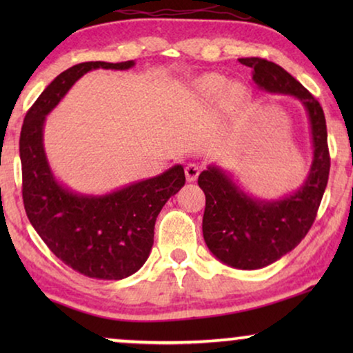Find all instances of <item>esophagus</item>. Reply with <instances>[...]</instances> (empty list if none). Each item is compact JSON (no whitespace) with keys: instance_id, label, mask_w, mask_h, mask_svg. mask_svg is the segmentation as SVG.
<instances>
[{"instance_id":"1","label":"esophagus","mask_w":353,"mask_h":353,"mask_svg":"<svg viewBox=\"0 0 353 353\" xmlns=\"http://www.w3.org/2000/svg\"><path fill=\"white\" fill-rule=\"evenodd\" d=\"M185 173H186L188 181H196V178L199 176L201 173V165H197V163H188L185 168Z\"/></svg>"}]
</instances>
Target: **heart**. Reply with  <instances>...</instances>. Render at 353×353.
Here are the masks:
<instances>
[{
    "mask_svg": "<svg viewBox=\"0 0 353 353\" xmlns=\"http://www.w3.org/2000/svg\"><path fill=\"white\" fill-rule=\"evenodd\" d=\"M225 88V79L219 75H204L194 81V90L199 94H215Z\"/></svg>",
    "mask_w": 353,
    "mask_h": 353,
    "instance_id": "1",
    "label": "heart"
}]
</instances>
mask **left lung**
<instances>
[{"label": "left lung", "mask_w": 353, "mask_h": 353, "mask_svg": "<svg viewBox=\"0 0 353 353\" xmlns=\"http://www.w3.org/2000/svg\"><path fill=\"white\" fill-rule=\"evenodd\" d=\"M239 62L252 69L259 88L301 101L313 143V161L305 183L294 194L278 201H260L245 194L215 165L199 175L197 183L205 194L202 233L207 248L230 267L257 270L276 262L305 238L325 194L331 159L325 112L310 91L274 62L262 57H241Z\"/></svg>", "instance_id": "obj_1"}]
</instances>
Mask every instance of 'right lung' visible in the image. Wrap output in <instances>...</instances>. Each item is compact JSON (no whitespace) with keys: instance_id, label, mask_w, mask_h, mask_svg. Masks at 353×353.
I'll return each mask as SVG.
<instances>
[{"instance_id":"right-lung-1","label":"right lung","mask_w":353,"mask_h":353,"mask_svg":"<svg viewBox=\"0 0 353 353\" xmlns=\"http://www.w3.org/2000/svg\"><path fill=\"white\" fill-rule=\"evenodd\" d=\"M133 65V61H96L64 70L28 109L19 141L22 199L28 220L57 259L90 278L123 279L143 267L152 249L159 212L185 185V170L175 165L110 194H77L52 175L43 148V125L86 72L127 70Z\"/></svg>"}]
</instances>
